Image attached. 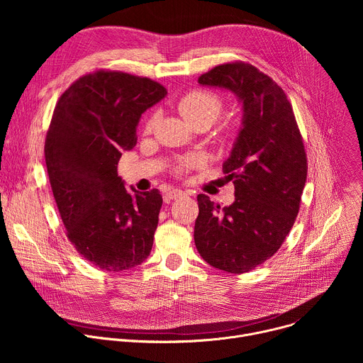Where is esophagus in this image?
I'll list each match as a JSON object with an SVG mask.
<instances>
[{
	"mask_svg": "<svg viewBox=\"0 0 363 363\" xmlns=\"http://www.w3.org/2000/svg\"><path fill=\"white\" fill-rule=\"evenodd\" d=\"M184 195H186V194H185L182 189H177V188H172V189L167 191V194H165V201L177 199V198H181V196H184Z\"/></svg>",
	"mask_w": 363,
	"mask_h": 363,
	"instance_id": "1",
	"label": "esophagus"
}]
</instances>
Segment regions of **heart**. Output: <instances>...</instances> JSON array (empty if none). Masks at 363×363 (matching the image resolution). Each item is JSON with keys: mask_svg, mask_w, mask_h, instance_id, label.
I'll return each mask as SVG.
<instances>
[{"mask_svg": "<svg viewBox=\"0 0 363 363\" xmlns=\"http://www.w3.org/2000/svg\"><path fill=\"white\" fill-rule=\"evenodd\" d=\"M224 103L220 96L211 91H203V90H194L182 96L178 101L177 109L179 115L184 118V121L191 126L199 122H206L213 125V122L221 115L223 112ZM157 115H152L145 126L146 132H150L155 128V123H157ZM199 160L198 158H186L181 162L179 169H186V168H194L198 165Z\"/></svg>", "mask_w": 363, "mask_h": 363, "instance_id": "heart-1", "label": "heart"}]
</instances>
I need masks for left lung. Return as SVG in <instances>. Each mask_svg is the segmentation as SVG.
I'll list each match as a JSON object with an SVG mask.
<instances>
[{
    "mask_svg": "<svg viewBox=\"0 0 363 363\" xmlns=\"http://www.w3.org/2000/svg\"><path fill=\"white\" fill-rule=\"evenodd\" d=\"M198 83L231 91L242 116L223 165L235 199L221 208L199 194L194 240L210 266L241 274L270 258L294 224L307 177L304 145L286 93L254 66L221 65Z\"/></svg>",
    "mask_w": 363,
    "mask_h": 363,
    "instance_id": "1",
    "label": "left lung"
}]
</instances>
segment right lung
<instances>
[{
    "label": "right lung",
    "instance_id": "1",
    "mask_svg": "<svg viewBox=\"0 0 363 363\" xmlns=\"http://www.w3.org/2000/svg\"><path fill=\"white\" fill-rule=\"evenodd\" d=\"M167 93L147 77L99 70L74 82L51 118L44 145L51 189L67 238L101 270H129L150 254L162 195L128 191L118 162L136 145L142 113Z\"/></svg>",
    "mask_w": 363,
    "mask_h": 363
}]
</instances>
